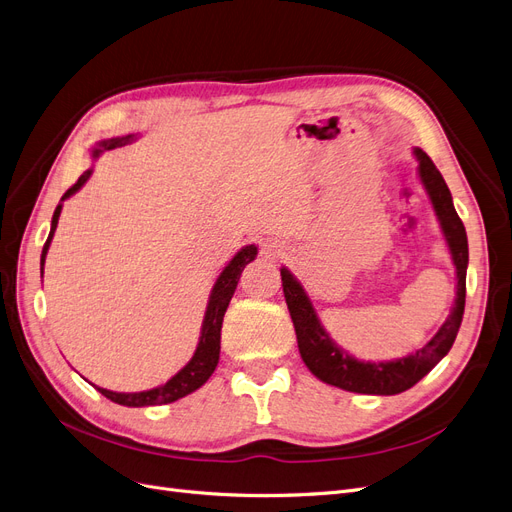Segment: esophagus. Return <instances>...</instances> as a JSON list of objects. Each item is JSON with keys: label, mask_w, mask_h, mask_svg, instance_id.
<instances>
[{"label": "esophagus", "mask_w": 512, "mask_h": 512, "mask_svg": "<svg viewBox=\"0 0 512 512\" xmlns=\"http://www.w3.org/2000/svg\"><path fill=\"white\" fill-rule=\"evenodd\" d=\"M261 253L266 255V257H276V255H278V249H276V246H274L272 242H263V244H261Z\"/></svg>", "instance_id": "1"}]
</instances>
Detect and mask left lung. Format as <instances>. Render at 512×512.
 I'll use <instances>...</instances> for the list:
<instances>
[{
	"mask_svg": "<svg viewBox=\"0 0 512 512\" xmlns=\"http://www.w3.org/2000/svg\"><path fill=\"white\" fill-rule=\"evenodd\" d=\"M415 160H418V175L426 189V194L432 202L434 213L441 223V232L447 240L449 253L456 266L458 276V291L456 301H453L451 314L447 316L441 329L437 331L430 342L415 350L409 356L394 358V361H358L350 356L344 348H339L325 327L320 325V318L312 306V301L301 287V282L287 270L282 268V291H285L287 306L291 312V320L297 335L299 354L304 358L306 367L318 377L320 382L337 386L348 392L358 394H399L418 384L430 369L437 365L441 358L451 350L456 335L462 325L464 304H466V268H468V238L464 223L453 208L451 192L439 173V168L428 158L426 151L420 147L413 149Z\"/></svg>",
	"mask_w": 512,
	"mask_h": 512,
	"instance_id": "obj_1",
	"label": "left lung"
}]
</instances>
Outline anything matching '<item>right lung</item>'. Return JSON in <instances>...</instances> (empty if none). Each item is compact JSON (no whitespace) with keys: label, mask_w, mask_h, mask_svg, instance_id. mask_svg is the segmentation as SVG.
Returning <instances> with one entry per match:
<instances>
[{"label":"right lung","mask_w":512,"mask_h":512,"mask_svg":"<svg viewBox=\"0 0 512 512\" xmlns=\"http://www.w3.org/2000/svg\"><path fill=\"white\" fill-rule=\"evenodd\" d=\"M132 141H137L135 135H126V137H111V139H103L97 145L92 147V158L97 160L103 151L109 149H116V147H124ZM92 175V168H88L86 173L75 181V185H71L67 192L63 194L59 206L54 208V215H52V223H50V234L48 240L44 244V251H42V259H40V270L44 274V263H46V255L50 249V242L54 236L56 225H59V217L63 211V202L67 198H71L78 189L90 179ZM257 257V246L249 244V246H242V249L234 255V259L227 263L223 268V272L219 274L215 287L211 291V297H208V306L204 312V320H202V329H200V339H198V346L194 356L189 358V363L175 373L170 380L158 388H151V390H143V392H113V390H105V388H97L103 396H107L109 401L124 405V407H149V405H166V403H175L183 396L192 394L194 390H198L202 384H206L208 377L213 375L217 363H219V350H221V325H223V316L227 306H230V299L238 287V280L240 274L244 270L246 263H251Z\"/></svg>","instance_id":"right-lung-1"}]
</instances>
